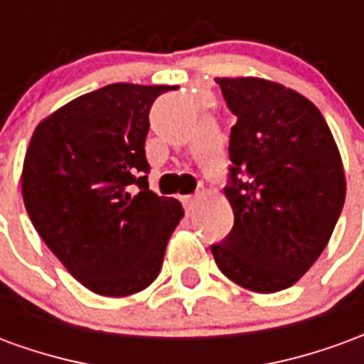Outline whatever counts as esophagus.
<instances>
[{
	"instance_id": "esophagus-1",
	"label": "esophagus",
	"mask_w": 364,
	"mask_h": 364,
	"mask_svg": "<svg viewBox=\"0 0 364 364\" xmlns=\"http://www.w3.org/2000/svg\"><path fill=\"white\" fill-rule=\"evenodd\" d=\"M198 200H200V195H191V197L185 198V208H187V213H189V214L195 213V208H197Z\"/></svg>"
}]
</instances>
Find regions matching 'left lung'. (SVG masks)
I'll list each match as a JSON object with an SVG mask.
<instances>
[{
	"instance_id": "8db88e82",
	"label": "left lung",
	"mask_w": 364,
	"mask_h": 364,
	"mask_svg": "<svg viewBox=\"0 0 364 364\" xmlns=\"http://www.w3.org/2000/svg\"><path fill=\"white\" fill-rule=\"evenodd\" d=\"M216 83L237 120L224 189L234 228L210 247L214 261L253 292L289 289L333 234L347 189L341 156L318 107L298 91L261 77Z\"/></svg>"
}]
</instances>
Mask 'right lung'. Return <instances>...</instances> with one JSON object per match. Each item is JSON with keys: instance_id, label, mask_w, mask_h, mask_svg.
I'll return each instance as SVG.
<instances>
[{"instance_id": "1", "label": "right lung", "mask_w": 364, "mask_h": 364, "mask_svg": "<svg viewBox=\"0 0 364 364\" xmlns=\"http://www.w3.org/2000/svg\"><path fill=\"white\" fill-rule=\"evenodd\" d=\"M167 90L105 85L38 122L28 142V218L70 274L101 296L150 287L185 214L177 198L151 193L146 175L150 109Z\"/></svg>"}]
</instances>
